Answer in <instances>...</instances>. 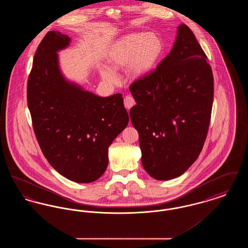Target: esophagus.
<instances>
[{"label":"esophagus","instance_id":"34e87169","mask_svg":"<svg viewBox=\"0 0 248 248\" xmlns=\"http://www.w3.org/2000/svg\"><path fill=\"white\" fill-rule=\"evenodd\" d=\"M124 107L126 108V109H130L132 107L135 106L136 102H135V99L132 96L126 95L124 99Z\"/></svg>","mask_w":248,"mask_h":248}]
</instances>
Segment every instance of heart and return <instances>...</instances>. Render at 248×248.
Returning a JSON list of instances; mask_svg holds the SVG:
<instances>
[{"instance_id":"b5f03b06","label":"heart","mask_w":248,"mask_h":248,"mask_svg":"<svg viewBox=\"0 0 248 248\" xmlns=\"http://www.w3.org/2000/svg\"><path fill=\"white\" fill-rule=\"evenodd\" d=\"M165 53V43L161 36L154 32H135L117 40L108 53V63L114 71L130 66L135 78L150 74L157 67ZM109 68H102L100 74L108 83H115L117 78Z\"/></svg>"}]
</instances>
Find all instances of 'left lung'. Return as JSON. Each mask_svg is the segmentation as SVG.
Wrapping results in <instances>:
<instances>
[{"mask_svg":"<svg viewBox=\"0 0 248 248\" xmlns=\"http://www.w3.org/2000/svg\"><path fill=\"white\" fill-rule=\"evenodd\" d=\"M130 92L137 102L130 119L145 171L157 180L181 176L202 149L214 98L211 67L187 25L177 27L170 53Z\"/></svg>","mask_w":248,"mask_h":248,"instance_id":"left-lung-1","label":"left lung"}]
</instances>
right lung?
<instances>
[{"label":"right lung","instance_id":"right-lung-1","mask_svg":"<svg viewBox=\"0 0 248 248\" xmlns=\"http://www.w3.org/2000/svg\"><path fill=\"white\" fill-rule=\"evenodd\" d=\"M71 38L48 31L36 50L28 80V107L48 163L77 183H90L108 166L110 144L128 124L122 94L102 97L65 78L58 52Z\"/></svg>","mask_w":248,"mask_h":248}]
</instances>
